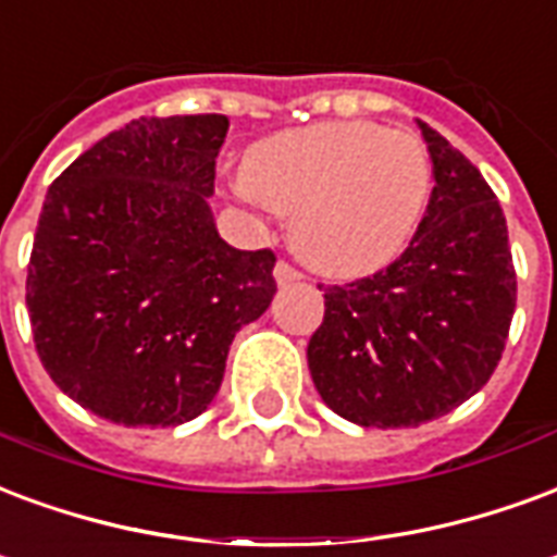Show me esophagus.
Instances as JSON below:
<instances>
[{"label":"esophagus","instance_id":"34e87169","mask_svg":"<svg viewBox=\"0 0 557 557\" xmlns=\"http://www.w3.org/2000/svg\"><path fill=\"white\" fill-rule=\"evenodd\" d=\"M274 280H277V286H289V283H298L300 271L298 268H292L289 262H277V265H274Z\"/></svg>","mask_w":557,"mask_h":557}]
</instances>
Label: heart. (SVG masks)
I'll return each mask as SVG.
<instances>
[{"mask_svg":"<svg viewBox=\"0 0 557 557\" xmlns=\"http://www.w3.org/2000/svg\"><path fill=\"white\" fill-rule=\"evenodd\" d=\"M245 188L292 218V247L307 265L357 280L389 268L410 247L434 195V164L410 132L327 121L257 144Z\"/></svg>","mask_w":557,"mask_h":557,"instance_id":"heart-1","label":"heart"}]
</instances>
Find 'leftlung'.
<instances>
[{
  "label": "left lung",
  "instance_id": "8db88e82",
  "mask_svg": "<svg viewBox=\"0 0 557 557\" xmlns=\"http://www.w3.org/2000/svg\"><path fill=\"white\" fill-rule=\"evenodd\" d=\"M434 195L419 233L386 271L324 289L307 345L321 401L362 428L446 416L496 372L517 307L508 224L467 156L419 121Z\"/></svg>",
  "mask_w": 557,
  "mask_h": 557
}]
</instances>
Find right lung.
Masks as SVG:
<instances>
[{
  "label": "right lung",
  "mask_w": 557,
  "mask_h": 557,
  "mask_svg": "<svg viewBox=\"0 0 557 557\" xmlns=\"http://www.w3.org/2000/svg\"><path fill=\"white\" fill-rule=\"evenodd\" d=\"M224 114L141 117L49 185L28 262L37 357L61 393L126 428L191 422L236 333L277 292L271 250L218 236Z\"/></svg>",
  "instance_id": "1"
}]
</instances>
